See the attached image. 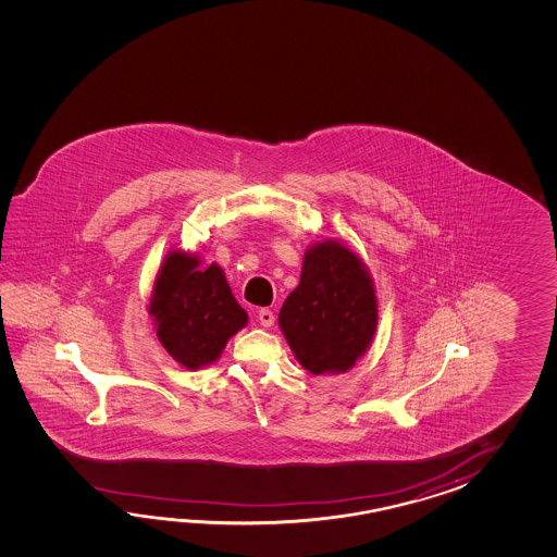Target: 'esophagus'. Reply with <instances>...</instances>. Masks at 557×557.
<instances>
[{"mask_svg":"<svg viewBox=\"0 0 557 557\" xmlns=\"http://www.w3.org/2000/svg\"><path fill=\"white\" fill-rule=\"evenodd\" d=\"M257 319L261 322L264 329H269V326H273L274 324V314L273 310H269V308H261L259 310V314H257Z\"/></svg>","mask_w":557,"mask_h":557,"instance_id":"34e87169","label":"esophagus"}]
</instances>
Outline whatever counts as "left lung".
I'll return each instance as SVG.
<instances>
[{
    "label": "left lung",
    "instance_id": "left-lung-1",
    "mask_svg": "<svg viewBox=\"0 0 557 557\" xmlns=\"http://www.w3.org/2000/svg\"><path fill=\"white\" fill-rule=\"evenodd\" d=\"M376 296L362 262L336 243L305 255L300 283L286 296L278 324L298 362L312 374L355 367L376 331Z\"/></svg>",
    "mask_w": 557,
    "mask_h": 557
}]
</instances>
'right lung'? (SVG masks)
<instances>
[{"mask_svg": "<svg viewBox=\"0 0 557 557\" xmlns=\"http://www.w3.org/2000/svg\"><path fill=\"white\" fill-rule=\"evenodd\" d=\"M199 261L183 252L166 257L154 281L151 314L166 352L183 367L211 364L226 341L247 324L221 267L197 269Z\"/></svg>", "mask_w": 557, "mask_h": 557, "instance_id": "obj_1", "label": "right lung"}]
</instances>
